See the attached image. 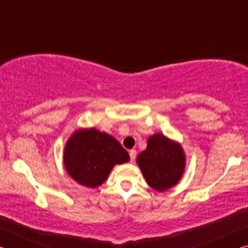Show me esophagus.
<instances>
[{
  "label": "esophagus",
  "instance_id": "34e87169",
  "mask_svg": "<svg viewBox=\"0 0 248 248\" xmlns=\"http://www.w3.org/2000/svg\"><path fill=\"white\" fill-rule=\"evenodd\" d=\"M129 155H130V161L133 162L134 159H136V156H137V151L136 150H130Z\"/></svg>",
  "mask_w": 248,
  "mask_h": 248
}]
</instances>
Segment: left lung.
Here are the masks:
<instances>
[{
  "label": "left lung",
  "instance_id": "left-lung-1",
  "mask_svg": "<svg viewBox=\"0 0 248 248\" xmlns=\"http://www.w3.org/2000/svg\"><path fill=\"white\" fill-rule=\"evenodd\" d=\"M185 161L180 144L161 133L151 136L146 149L137 157L146 183L157 191L170 189L179 182L184 173Z\"/></svg>",
  "mask_w": 248,
  "mask_h": 248
}]
</instances>
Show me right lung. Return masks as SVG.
I'll use <instances>...</instances> for the list:
<instances>
[{
  "instance_id": "obj_1",
  "label": "right lung",
  "mask_w": 248,
  "mask_h": 248,
  "mask_svg": "<svg viewBox=\"0 0 248 248\" xmlns=\"http://www.w3.org/2000/svg\"><path fill=\"white\" fill-rule=\"evenodd\" d=\"M129 154L114 137L94 128L74 132L64 148L65 170L75 182L95 188L108 178L112 167L129 161Z\"/></svg>"
}]
</instances>
